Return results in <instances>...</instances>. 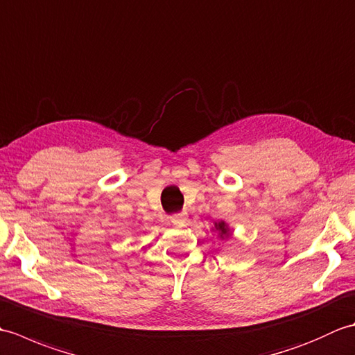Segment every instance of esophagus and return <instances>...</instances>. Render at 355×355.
<instances>
[{
  "label": "esophagus",
  "instance_id": "esophagus-1",
  "mask_svg": "<svg viewBox=\"0 0 355 355\" xmlns=\"http://www.w3.org/2000/svg\"><path fill=\"white\" fill-rule=\"evenodd\" d=\"M171 221H172V224H175V225H182L186 221V215L184 214H173L171 216Z\"/></svg>",
  "mask_w": 355,
  "mask_h": 355
}]
</instances>
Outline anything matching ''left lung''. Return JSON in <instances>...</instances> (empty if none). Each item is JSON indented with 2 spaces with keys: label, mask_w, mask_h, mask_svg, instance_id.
I'll list each match as a JSON object with an SVG mask.
<instances>
[{
  "label": "left lung",
  "mask_w": 355,
  "mask_h": 355,
  "mask_svg": "<svg viewBox=\"0 0 355 355\" xmlns=\"http://www.w3.org/2000/svg\"><path fill=\"white\" fill-rule=\"evenodd\" d=\"M215 227H216V230H220V236H221V238L229 236V229H227V225H225L224 221L215 223Z\"/></svg>",
  "instance_id": "left-lung-1"
}]
</instances>
